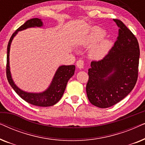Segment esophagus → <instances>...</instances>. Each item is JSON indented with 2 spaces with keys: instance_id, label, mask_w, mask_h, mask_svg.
<instances>
[{
  "instance_id": "obj_1",
  "label": "esophagus",
  "mask_w": 145,
  "mask_h": 145,
  "mask_svg": "<svg viewBox=\"0 0 145 145\" xmlns=\"http://www.w3.org/2000/svg\"><path fill=\"white\" fill-rule=\"evenodd\" d=\"M84 61H83L82 60H78L76 62V66L78 69H82L84 68Z\"/></svg>"
}]
</instances>
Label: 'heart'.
I'll use <instances>...</instances> for the list:
<instances>
[{
    "label": "heart",
    "mask_w": 145,
    "mask_h": 145,
    "mask_svg": "<svg viewBox=\"0 0 145 145\" xmlns=\"http://www.w3.org/2000/svg\"><path fill=\"white\" fill-rule=\"evenodd\" d=\"M106 33L104 29L94 27L80 42L81 46L84 47H92L89 51V57L93 60L98 61L104 59L112 48V41L104 38Z\"/></svg>",
    "instance_id": "b5f03b06"
}]
</instances>
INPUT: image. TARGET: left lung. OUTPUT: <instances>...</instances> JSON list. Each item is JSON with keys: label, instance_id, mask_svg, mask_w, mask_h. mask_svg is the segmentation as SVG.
<instances>
[{"label": "left lung", "instance_id": "left-lung-1", "mask_svg": "<svg viewBox=\"0 0 145 145\" xmlns=\"http://www.w3.org/2000/svg\"><path fill=\"white\" fill-rule=\"evenodd\" d=\"M119 36L104 59L91 62L86 90L88 100L100 108L111 107L125 98L135 86L140 50L138 41L119 20Z\"/></svg>", "mask_w": 145, "mask_h": 145}]
</instances>
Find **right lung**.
Wrapping results in <instances>:
<instances>
[{"instance_id":"add662e5","label":"right lung","mask_w":145,"mask_h":145,"mask_svg":"<svg viewBox=\"0 0 145 145\" xmlns=\"http://www.w3.org/2000/svg\"><path fill=\"white\" fill-rule=\"evenodd\" d=\"M43 25L41 19L31 18L25 22L21 25L12 35L7 47V76L10 85L16 94L21 97L24 100L29 104L40 107L52 106L60 100L66 88L67 82L69 79L74 74V65H61L57 69L55 73L50 85L45 91L42 92H28L18 88L14 82L12 77L10 68V45L14 37L18 31L24 30L29 27H41Z\"/></svg>"}]
</instances>
